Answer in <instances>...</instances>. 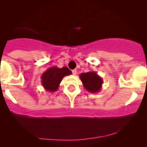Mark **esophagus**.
I'll return each mask as SVG.
<instances>
[{"mask_svg":"<svg viewBox=\"0 0 147 147\" xmlns=\"http://www.w3.org/2000/svg\"><path fill=\"white\" fill-rule=\"evenodd\" d=\"M72 72V74H73L74 75H75L77 74V69H73Z\"/></svg>","mask_w":147,"mask_h":147,"instance_id":"esophagus-1","label":"esophagus"}]
</instances>
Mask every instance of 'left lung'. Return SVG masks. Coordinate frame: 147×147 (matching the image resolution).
Returning <instances> with one entry per match:
<instances>
[{
	"mask_svg": "<svg viewBox=\"0 0 147 147\" xmlns=\"http://www.w3.org/2000/svg\"><path fill=\"white\" fill-rule=\"evenodd\" d=\"M83 86L87 91L92 93H97L101 90L103 80L94 71L81 73L80 75Z\"/></svg>",
	"mask_w": 147,
	"mask_h": 147,
	"instance_id": "obj_1",
	"label": "left lung"
}]
</instances>
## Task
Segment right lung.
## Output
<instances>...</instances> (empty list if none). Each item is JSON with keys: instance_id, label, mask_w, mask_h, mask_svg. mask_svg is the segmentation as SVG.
I'll return each instance as SVG.
<instances>
[{"instance_id": "1", "label": "right lung", "mask_w": 147, "mask_h": 147, "mask_svg": "<svg viewBox=\"0 0 147 147\" xmlns=\"http://www.w3.org/2000/svg\"><path fill=\"white\" fill-rule=\"evenodd\" d=\"M71 74L72 72L67 67L62 68L51 67L44 72L41 76L42 87L46 91L50 92L57 91L63 78Z\"/></svg>"}]
</instances>
